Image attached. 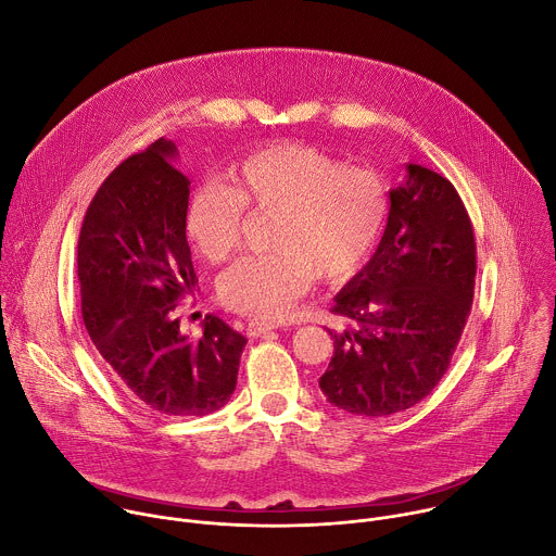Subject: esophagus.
<instances>
[{
    "instance_id": "1",
    "label": "esophagus",
    "mask_w": 556,
    "mask_h": 556,
    "mask_svg": "<svg viewBox=\"0 0 556 556\" xmlns=\"http://www.w3.org/2000/svg\"><path fill=\"white\" fill-rule=\"evenodd\" d=\"M276 328V324H269V321H258V319H250L248 321V326H245V332L250 338H261V336H265V332H269V330H274Z\"/></svg>"
}]
</instances>
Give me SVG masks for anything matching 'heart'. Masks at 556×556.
<instances>
[{
	"instance_id": "heart-1",
	"label": "heart",
	"mask_w": 556,
	"mask_h": 556,
	"mask_svg": "<svg viewBox=\"0 0 556 556\" xmlns=\"http://www.w3.org/2000/svg\"><path fill=\"white\" fill-rule=\"evenodd\" d=\"M226 179L199 184L186 203V235L207 261L241 243L248 207L278 212L269 256H248L218 280L228 308L282 319L313 285L351 280L372 256L390 214L386 179L304 142H276L237 164Z\"/></svg>"
}]
</instances>
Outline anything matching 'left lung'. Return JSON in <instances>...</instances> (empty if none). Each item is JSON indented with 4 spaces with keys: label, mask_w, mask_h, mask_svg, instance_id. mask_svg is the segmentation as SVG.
<instances>
[{
    "label": "left lung",
    "mask_w": 556,
    "mask_h": 556,
    "mask_svg": "<svg viewBox=\"0 0 556 556\" xmlns=\"http://www.w3.org/2000/svg\"><path fill=\"white\" fill-rule=\"evenodd\" d=\"M476 237L454 184L409 164L390 190V214L370 263L336 295V353L324 396L357 416H388L422 401L447 372L473 304Z\"/></svg>",
    "instance_id": "1"
}]
</instances>
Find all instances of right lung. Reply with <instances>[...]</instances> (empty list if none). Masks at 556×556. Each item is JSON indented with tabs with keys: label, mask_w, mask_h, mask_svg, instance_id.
Masks as SVG:
<instances>
[{
	"label": "right lung",
	"mask_w": 556,
	"mask_h": 556,
	"mask_svg": "<svg viewBox=\"0 0 556 556\" xmlns=\"http://www.w3.org/2000/svg\"><path fill=\"white\" fill-rule=\"evenodd\" d=\"M164 138L111 170L78 237L80 311L89 338L118 383L162 416L224 407L248 340L216 315L190 340L173 315L197 285L186 241L188 177Z\"/></svg>",
	"instance_id": "add662e5"
}]
</instances>
